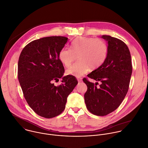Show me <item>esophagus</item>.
<instances>
[{
	"label": "esophagus",
	"instance_id": "1",
	"mask_svg": "<svg viewBox=\"0 0 148 148\" xmlns=\"http://www.w3.org/2000/svg\"><path fill=\"white\" fill-rule=\"evenodd\" d=\"M77 80H78V82H79V83H80V82H82V78H79V77H78V78H77Z\"/></svg>",
	"mask_w": 148,
	"mask_h": 148
}]
</instances>
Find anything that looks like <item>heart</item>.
<instances>
[{"label": "heart", "instance_id": "heart-1", "mask_svg": "<svg viewBox=\"0 0 148 148\" xmlns=\"http://www.w3.org/2000/svg\"><path fill=\"white\" fill-rule=\"evenodd\" d=\"M108 52L106 43L102 39L90 37H80L71 44V49L64 47L58 54V58L66 67H69L77 56L79 62L66 70V73L81 77L87 73L90 67L95 69L105 62Z\"/></svg>", "mask_w": 148, "mask_h": 148}]
</instances>
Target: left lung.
Instances as JSON below:
<instances>
[{"label":"left lung","mask_w":148,"mask_h":148,"mask_svg":"<svg viewBox=\"0 0 148 148\" xmlns=\"http://www.w3.org/2000/svg\"><path fill=\"white\" fill-rule=\"evenodd\" d=\"M108 44V52L105 62L98 68L87 75L100 81L97 84L83 79L87 86L84 94L87 109L93 114L106 116L115 110L125 97L132 74L130 52L121 40L109 35H102ZM98 83V82H97Z\"/></svg>","instance_id":"left-lung-1"}]
</instances>
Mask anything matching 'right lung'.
Here are the masks:
<instances>
[{"label": "right lung", "mask_w": 148, "mask_h": 148, "mask_svg": "<svg viewBox=\"0 0 148 148\" xmlns=\"http://www.w3.org/2000/svg\"><path fill=\"white\" fill-rule=\"evenodd\" d=\"M68 42L64 36L35 40L22 50L18 63V78L29 106L38 115L53 118L65 108L67 97L78 83L72 75L63 76L64 67L58 54ZM62 78L63 83H53Z\"/></svg>", "instance_id": "right-lung-1"}]
</instances>
